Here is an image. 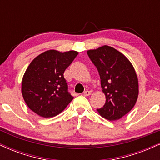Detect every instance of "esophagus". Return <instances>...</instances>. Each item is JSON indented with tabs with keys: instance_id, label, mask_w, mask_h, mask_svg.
<instances>
[{
	"instance_id": "obj_1",
	"label": "esophagus",
	"mask_w": 160,
	"mask_h": 160,
	"mask_svg": "<svg viewBox=\"0 0 160 160\" xmlns=\"http://www.w3.org/2000/svg\"><path fill=\"white\" fill-rule=\"evenodd\" d=\"M91 94H92V91L86 90L84 92V95H86V96H89V95H90Z\"/></svg>"
}]
</instances>
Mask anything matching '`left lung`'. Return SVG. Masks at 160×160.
I'll use <instances>...</instances> for the list:
<instances>
[{"label": "left lung", "instance_id": "left-lung-1", "mask_svg": "<svg viewBox=\"0 0 160 160\" xmlns=\"http://www.w3.org/2000/svg\"><path fill=\"white\" fill-rule=\"evenodd\" d=\"M101 79L106 102L97 109L101 116L110 121L117 120L135 106L138 96V81L132 65L118 50L102 46L87 51Z\"/></svg>", "mask_w": 160, "mask_h": 160}]
</instances>
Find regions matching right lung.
<instances>
[{
  "label": "right lung",
  "instance_id": "1",
  "mask_svg": "<svg viewBox=\"0 0 160 160\" xmlns=\"http://www.w3.org/2000/svg\"><path fill=\"white\" fill-rule=\"evenodd\" d=\"M78 55L77 51L51 49L31 62L22 82V94L28 107L44 118L59 114L74 97L64 78L65 69Z\"/></svg>",
  "mask_w": 160,
  "mask_h": 160
}]
</instances>
